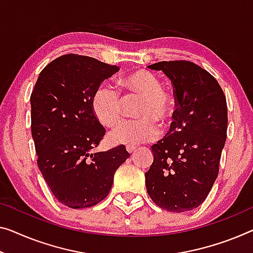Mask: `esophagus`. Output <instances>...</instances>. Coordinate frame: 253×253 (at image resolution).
I'll list each match as a JSON object with an SVG mask.
<instances>
[{
	"label": "esophagus",
	"instance_id": "34e87169",
	"mask_svg": "<svg viewBox=\"0 0 253 253\" xmlns=\"http://www.w3.org/2000/svg\"><path fill=\"white\" fill-rule=\"evenodd\" d=\"M135 149H136V146L133 145V144H128V145H126V150H127L129 153L133 152V151H134Z\"/></svg>",
	"mask_w": 253,
	"mask_h": 253
}]
</instances>
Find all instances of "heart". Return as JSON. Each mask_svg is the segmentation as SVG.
Returning a JSON list of instances; mask_svg holds the SVG:
<instances>
[{"mask_svg":"<svg viewBox=\"0 0 253 253\" xmlns=\"http://www.w3.org/2000/svg\"><path fill=\"white\" fill-rule=\"evenodd\" d=\"M127 101L139 99L134 116L137 119L126 120L112 129L109 138L112 143L138 144L156 139L160 127H168L174 120L175 105L171 97L164 92L163 84L149 71H136L123 79ZM125 99L120 90L110 83L97 87L93 97V109L105 126H115L122 120Z\"/></svg>","mask_w":253,"mask_h":253,"instance_id":"1","label":"heart"}]
</instances>
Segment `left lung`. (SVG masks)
<instances>
[{
	"mask_svg": "<svg viewBox=\"0 0 253 253\" xmlns=\"http://www.w3.org/2000/svg\"><path fill=\"white\" fill-rule=\"evenodd\" d=\"M149 68L170 79L177 108L167 135L152 145L146 191L165 210H193L208 197L219 172L227 136L225 94L212 75L191 61H161Z\"/></svg>",
	"mask_w": 253,
	"mask_h": 253,
	"instance_id": "8db88e82",
	"label": "left lung"
}]
</instances>
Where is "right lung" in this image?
<instances>
[{
	"mask_svg": "<svg viewBox=\"0 0 253 253\" xmlns=\"http://www.w3.org/2000/svg\"><path fill=\"white\" fill-rule=\"evenodd\" d=\"M118 70L90 56L61 55L41 71L30 95L37 166L55 199L69 208L102 201L130 156L124 145L90 153L105 134L93 109L94 94Z\"/></svg>",
	"mask_w": 253,
	"mask_h": 253,
	"instance_id": "obj_1",
	"label": "right lung"
}]
</instances>
